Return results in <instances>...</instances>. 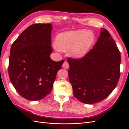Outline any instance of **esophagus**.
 <instances>
[{"label":"esophagus","instance_id":"34e87169","mask_svg":"<svg viewBox=\"0 0 129 129\" xmlns=\"http://www.w3.org/2000/svg\"><path fill=\"white\" fill-rule=\"evenodd\" d=\"M69 64L68 62L67 61H64V63H63V65H62V67H63V68L67 69L68 68H69Z\"/></svg>","mask_w":129,"mask_h":129}]
</instances>
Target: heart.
Returning a JSON list of instances; mask_svg holds the SVG:
<instances>
[{
  "label": "heart",
  "mask_w": 129,
  "mask_h": 129,
  "mask_svg": "<svg viewBox=\"0 0 129 129\" xmlns=\"http://www.w3.org/2000/svg\"><path fill=\"white\" fill-rule=\"evenodd\" d=\"M95 40L94 35L85 29L62 33L56 39V48L60 51L70 50L71 56L76 58L84 56Z\"/></svg>",
  "instance_id": "heart-1"
}]
</instances>
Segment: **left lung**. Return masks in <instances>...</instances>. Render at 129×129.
I'll use <instances>...</instances> for the list:
<instances>
[{
	"instance_id": "1",
	"label": "left lung",
	"mask_w": 129,
	"mask_h": 129,
	"mask_svg": "<svg viewBox=\"0 0 129 129\" xmlns=\"http://www.w3.org/2000/svg\"><path fill=\"white\" fill-rule=\"evenodd\" d=\"M67 61L74 96L81 102H101L110 94L118 83L120 53L106 29H101L93 48L83 57L68 58Z\"/></svg>"
}]
</instances>
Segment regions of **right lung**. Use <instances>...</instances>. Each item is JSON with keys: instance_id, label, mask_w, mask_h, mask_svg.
I'll return each mask as SVG.
<instances>
[{"instance_id": "right-lung-1", "label": "right lung", "mask_w": 129, "mask_h": 129, "mask_svg": "<svg viewBox=\"0 0 129 129\" xmlns=\"http://www.w3.org/2000/svg\"><path fill=\"white\" fill-rule=\"evenodd\" d=\"M52 29L50 24L30 25L11 46L10 79L19 94L26 100H40L49 94L64 61L50 59Z\"/></svg>"}]
</instances>
